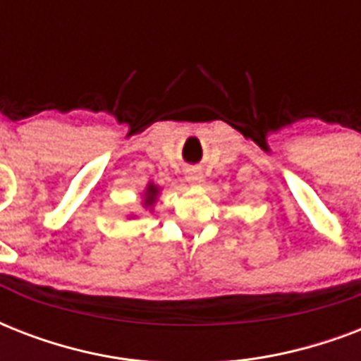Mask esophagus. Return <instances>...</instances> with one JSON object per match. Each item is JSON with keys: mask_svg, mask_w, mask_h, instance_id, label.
I'll return each mask as SVG.
<instances>
[{"mask_svg": "<svg viewBox=\"0 0 361 361\" xmlns=\"http://www.w3.org/2000/svg\"><path fill=\"white\" fill-rule=\"evenodd\" d=\"M185 180L189 185H204V174L200 169H189L185 172Z\"/></svg>", "mask_w": 361, "mask_h": 361, "instance_id": "obj_1", "label": "esophagus"}]
</instances>
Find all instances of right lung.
Segmentation results:
<instances>
[{
    "label": "right lung",
    "mask_w": 361,
    "mask_h": 361,
    "mask_svg": "<svg viewBox=\"0 0 361 361\" xmlns=\"http://www.w3.org/2000/svg\"><path fill=\"white\" fill-rule=\"evenodd\" d=\"M159 192H161V187L155 185L153 181H147L146 189L142 192V206L146 209H153V204L157 202Z\"/></svg>",
    "instance_id": "1"
}]
</instances>
